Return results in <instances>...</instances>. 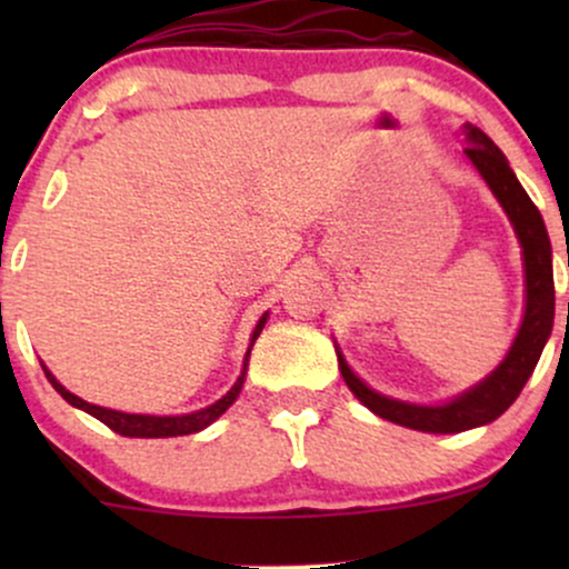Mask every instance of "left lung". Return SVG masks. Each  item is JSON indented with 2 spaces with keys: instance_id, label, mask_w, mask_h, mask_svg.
Segmentation results:
<instances>
[{
  "instance_id": "left-lung-1",
  "label": "left lung",
  "mask_w": 569,
  "mask_h": 569,
  "mask_svg": "<svg viewBox=\"0 0 569 569\" xmlns=\"http://www.w3.org/2000/svg\"><path fill=\"white\" fill-rule=\"evenodd\" d=\"M466 133V158L473 162L481 179L492 189L500 208L511 221L516 238L521 246V262H525V316L516 331L511 350L498 363L492 375L476 382L473 388L462 390L460 396L443 403H411L398 401L369 388L345 361L342 350L337 348L339 371L352 390V396L363 407L375 411L382 420L396 426L422 430V433H462L487 422L498 420L511 403L519 398L530 375L538 367L548 337L553 329V267H551V240H548L543 217L535 208L530 194L519 184L516 173L508 166L506 154L495 147L485 130L476 126H462Z\"/></svg>"
}]
</instances>
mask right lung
I'll return each instance as SVG.
<instances>
[{"label":"right lung","mask_w":569,"mask_h":569,"mask_svg":"<svg viewBox=\"0 0 569 569\" xmlns=\"http://www.w3.org/2000/svg\"><path fill=\"white\" fill-rule=\"evenodd\" d=\"M267 316H270V312H264V316L257 321V326H253L251 342H248V350H246V358H243V369H240V377L234 380L232 388L227 390V393L221 396L217 403H211V407L198 409V411H189V415H162V417L160 415H130V411H117V409L98 407V403L84 401V398L74 396L71 390L63 388V385L53 377V371L44 367V363H42V369H44V377H48L50 385H53L58 393H61L63 401H69L71 407H77V409L88 411V415H93L96 420H101L103 426L112 428L114 433L128 436V439H171V436H189V433H198V430H202V428H208L211 422H217L219 417L232 407L234 398L240 396V390H243V382H246L248 358H251V348H253V342H257V337L262 335Z\"/></svg>","instance_id":"right-lung-1"}]
</instances>
